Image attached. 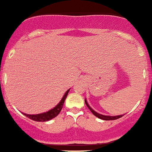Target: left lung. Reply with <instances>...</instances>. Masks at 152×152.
Returning a JSON list of instances; mask_svg holds the SVG:
<instances>
[{"instance_id": "8db88e82", "label": "left lung", "mask_w": 152, "mask_h": 152, "mask_svg": "<svg viewBox=\"0 0 152 152\" xmlns=\"http://www.w3.org/2000/svg\"><path fill=\"white\" fill-rule=\"evenodd\" d=\"M85 103H86V105H87V107L89 108L90 110L91 111V113H92L94 114L95 116H96V117H98V118H100V119H103V120H115V119H119V118H121L122 116H123V115H119V116H104V115H102V114L97 113L95 112L94 110H92V108H91V107L88 105V102H87V100H85Z\"/></svg>"}]
</instances>
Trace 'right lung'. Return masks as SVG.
<instances>
[{
	"label": "right lung",
	"instance_id": "right-lung-1",
	"mask_svg": "<svg viewBox=\"0 0 152 152\" xmlns=\"http://www.w3.org/2000/svg\"><path fill=\"white\" fill-rule=\"evenodd\" d=\"M68 91H69V90L67 91V92L64 94V96L62 97L61 101L59 102V103H58L55 108L51 110L48 111V112L46 113H44L36 114V115H29V114H24V115L26 116H27V117L29 118L30 119H32V120H34V121L36 122L49 121L50 119L56 117V116L59 114V113L61 112V109H62L63 106H64V100H65L67 96H68Z\"/></svg>",
	"mask_w": 152,
	"mask_h": 152
}]
</instances>
